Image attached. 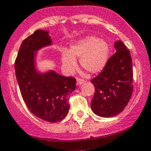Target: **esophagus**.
<instances>
[{
  "mask_svg": "<svg viewBox=\"0 0 151 151\" xmlns=\"http://www.w3.org/2000/svg\"><path fill=\"white\" fill-rule=\"evenodd\" d=\"M84 83H85V80H83V79L78 78L77 80V86H81V85L83 84Z\"/></svg>",
  "mask_w": 151,
  "mask_h": 151,
  "instance_id": "esophagus-1",
  "label": "esophagus"
}]
</instances>
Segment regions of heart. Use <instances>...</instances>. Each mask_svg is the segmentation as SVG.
<instances>
[{
  "mask_svg": "<svg viewBox=\"0 0 151 151\" xmlns=\"http://www.w3.org/2000/svg\"><path fill=\"white\" fill-rule=\"evenodd\" d=\"M109 53V45L105 40L88 36L73 43L69 52L63 49L61 60L64 69L71 72L77 67L76 58H80L82 68L91 74H96L105 68Z\"/></svg>",
  "mask_w": 151,
  "mask_h": 151,
  "instance_id": "b5f03b06",
  "label": "heart"
}]
</instances>
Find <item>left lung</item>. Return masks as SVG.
<instances>
[{"label":"left lung","instance_id":"obj_1","mask_svg":"<svg viewBox=\"0 0 151 151\" xmlns=\"http://www.w3.org/2000/svg\"><path fill=\"white\" fill-rule=\"evenodd\" d=\"M116 53L109 58L102 71L91 80L95 93L91 108L95 114L111 117L128 105L133 92L132 60L121 40L114 43Z\"/></svg>","mask_w":151,"mask_h":151}]
</instances>
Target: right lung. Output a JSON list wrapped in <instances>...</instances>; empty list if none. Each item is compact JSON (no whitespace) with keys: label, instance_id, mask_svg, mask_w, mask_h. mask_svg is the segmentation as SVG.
Instances as JSON below:
<instances>
[{"label":"right lung","instance_id":"1","mask_svg":"<svg viewBox=\"0 0 151 151\" xmlns=\"http://www.w3.org/2000/svg\"><path fill=\"white\" fill-rule=\"evenodd\" d=\"M52 44L48 31L37 30L21 43L14 63L16 78L29 111L43 120L61 121L68 114V96L76 88V79L53 70L40 72L36 68L37 51Z\"/></svg>","mask_w":151,"mask_h":151}]
</instances>
